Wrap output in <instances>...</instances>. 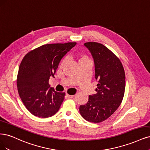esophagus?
Wrapping results in <instances>:
<instances>
[{"mask_svg":"<svg viewBox=\"0 0 150 150\" xmlns=\"http://www.w3.org/2000/svg\"><path fill=\"white\" fill-rule=\"evenodd\" d=\"M66 96L68 97V98H73V97H74V96H73V95H69L68 94H66Z\"/></svg>","mask_w":150,"mask_h":150,"instance_id":"1","label":"esophagus"}]
</instances>
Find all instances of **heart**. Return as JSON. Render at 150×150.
<instances>
[{"label": "heart", "instance_id": "1", "mask_svg": "<svg viewBox=\"0 0 150 150\" xmlns=\"http://www.w3.org/2000/svg\"><path fill=\"white\" fill-rule=\"evenodd\" d=\"M89 60V58L86 54H81L79 56V63L82 61H86ZM66 63V59H64L61 62V65H63Z\"/></svg>", "mask_w": 150, "mask_h": 150}]
</instances>
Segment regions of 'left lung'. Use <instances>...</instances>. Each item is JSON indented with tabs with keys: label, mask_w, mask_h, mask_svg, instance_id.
Instances as JSON below:
<instances>
[{
	"label": "left lung",
	"mask_w": 150,
	"mask_h": 150,
	"mask_svg": "<svg viewBox=\"0 0 150 150\" xmlns=\"http://www.w3.org/2000/svg\"><path fill=\"white\" fill-rule=\"evenodd\" d=\"M84 45L94 59L96 94L89 96L85 105H80L81 116L87 121L99 123L110 117L120 106L125 89V74L120 59L106 46L96 42Z\"/></svg>",
	"instance_id": "1"
}]
</instances>
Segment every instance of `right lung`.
Listing matches in <instances>:
<instances>
[{"instance_id": "obj_1", "label": "right lung", "mask_w": 150, "mask_h": 150, "mask_svg": "<svg viewBox=\"0 0 150 150\" xmlns=\"http://www.w3.org/2000/svg\"><path fill=\"white\" fill-rule=\"evenodd\" d=\"M76 45L75 42L46 44L26 54L20 63L17 85L24 105L33 115L48 118L57 112L65 92L54 91L49 84L54 77L61 59Z\"/></svg>"}]
</instances>
